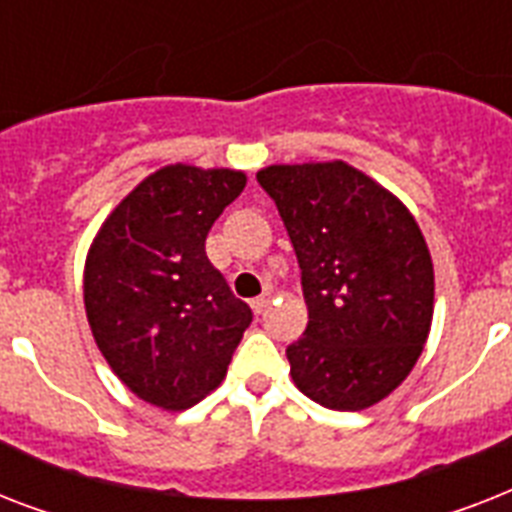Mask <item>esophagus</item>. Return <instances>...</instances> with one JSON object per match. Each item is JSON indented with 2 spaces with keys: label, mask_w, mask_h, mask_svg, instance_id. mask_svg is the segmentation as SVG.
I'll list each match as a JSON object with an SVG mask.
<instances>
[{
  "label": "esophagus",
  "mask_w": 512,
  "mask_h": 512,
  "mask_svg": "<svg viewBox=\"0 0 512 512\" xmlns=\"http://www.w3.org/2000/svg\"><path fill=\"white\" fill-rule=\"evenodd\" d=\"M268 305H271V295H263V297H255V300L249 303V308H252L255 313H263Z\"/></svg>",
  "instance_id": "esophagus-1"
}]
</instances>
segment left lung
<instances>
[{
    "label": "left lung",
    "instance_id": "1",
    "mask_svg": "<svg viewBox=\"0 0 512 512\" xmlns=\"http://www.w3.org/2000/svg\"><path fill=\"white\" fill-rule=\"evenodd\" d=\"M257 180L303 271L308 327L287 348L292 380L337 412L380 404L409 377L433 324L436 276L420 225L342 159L271 164Z\"/></svg>",
    "mask_w": 512,
    "mask_h": 512
}]
</instances>
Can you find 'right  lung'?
I'll return each instance as SVG.
<instances>
[{"label":"right lung","mask_w":512,"mask_h":512,"mask_svg":"<svg viewBox=\"0 0 512 512\" xmlns=\"http://www.w3.org/2000/svg\"><path fill=\"white\" fill-rule=\"evenodd\" d=\"M244 185L241 170L167 164L108 212L87 249L84 311L95 345L146 404H199L225 380L252 321L204 249Z\"/></svg>","instance_id":"obj_1"}]
</instances>
